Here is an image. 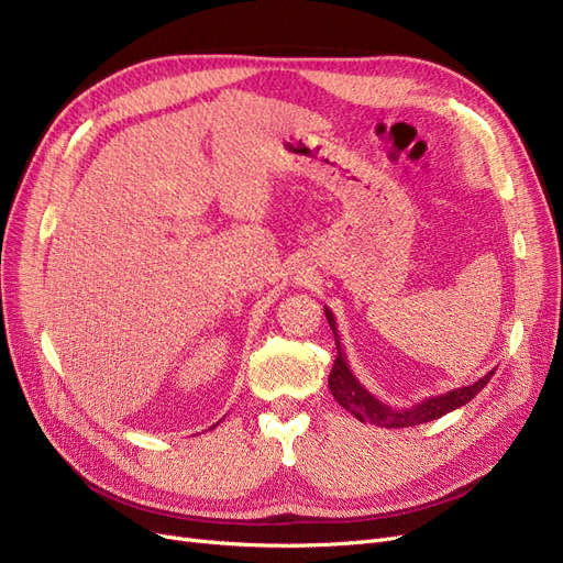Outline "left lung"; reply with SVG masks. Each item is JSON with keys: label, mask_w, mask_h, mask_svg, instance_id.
<instances>
[{"label": "left lung", "mask_w": 563, "mask_h": 563, "mask_svg": "<svg viewBox=\"0 0 563 563\" xmlns=\"http://www.w3.org/2000/svg\"><path fill=\"white\" fill-rule=\"evenodd\" d=\"M323 312H325L328 323H331V331H333L335 344H338V356H335L331 375H328V386H331L333 398L344 407V410L352 412L363 423L365 421L375 423V426H379V429H410V426L440 419L452 410H459L461 405L471 402L484 389V386L489 384V379L494 375V371H492V373H487L482 379H477L468 386H461V389L440 394V396H431V398H426V400H421L417 405H410V407H394L389 402L379 400L377 396H373L356 379V375L352 373V367H349V363H346L344 349H342V342H340V335H338L335 317L328 307H323Z\"/></svg>", "instance_id": "left-lung-1"}]
</instances>
